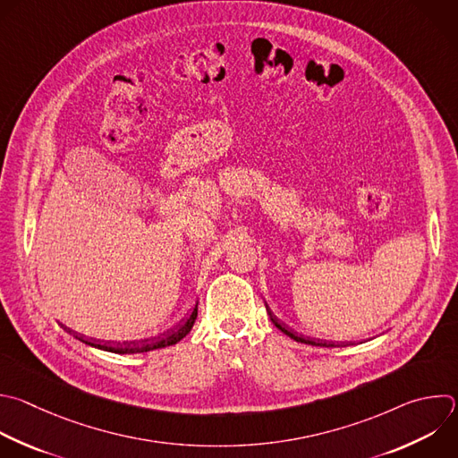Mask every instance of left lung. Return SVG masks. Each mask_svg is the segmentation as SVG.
Returning <instances> with one entry per match:
<instances>
[{
  "label": "left lung",
  "mask_w": 458,
  "mask_h": 458,
  "mask_svg": "<svg viewBox=\"0 0 458 458\" xmlns=\"http://www.w3.org/2000/svg\"><path fill=\"white\" fill-rule=\"evenodd\" d=\"M266 310H267V315H269V318H271V322L284 333V335H287L291 340H294V342H300V344H306V345H315V347H345L347 344H338V342H324V340H315V338H308V336H303V335H298V333H294L293 329H289L284 322H280L271 311H269V308L266 306Z\"/></svg>",
  "instance_id": "8db88e82"
}]
</instances>
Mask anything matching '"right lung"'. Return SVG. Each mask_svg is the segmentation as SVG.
<instances>
[{
  "mask_svg": "<svg viewBox=\"0 0 458 458\" xmlns=\"http://www.w3.org/2000/svg\"><path fill=\"white\" fill-rule=\"evenodd\" d=\"M196 318H198V303H196L194 311L191 313V317H189L183 324L176 326L174 329L164 333V335L158 336V338L140 340V342H123V344H120V342L93 340V338H86V336H82V335H73V336H75L77 340H81L82 344H86V345H89V347H95V349H100V351H107V352H114V354H138V352H148V351H155V349H164V347L176 345L180 340H183V338L191 333V329H192ZM68 333H72V331H68Z\"/></svg>",
  "mask_w": 458,
  "mask_h": 458,
  "instance_id": "right-lung-1",
  "label": "right lung"
}]
</instances>
